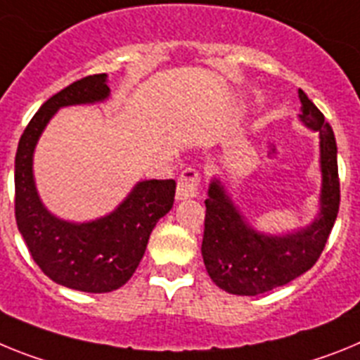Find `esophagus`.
Wrapping results in <instances>:
<instances>
[{"mask_svg":"<svg viewBox=\"0 0 360 360\" xmlns=\"http://www.w3.org/2000/svg\"><path fill=\"white\" fill-rule=\"evenodd\" d=\"M198 186H199V174L193 168H186L179 176L177 181V190L176 198L177 201H184V199H192L198 195Z\"/></svg>","mask_w":360,"mask_h":360,"instance_id":"34e87169","label":"esophagus"}]
</instances>
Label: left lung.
<instances>
[{
    "instance_id": "1",
    "label": "left lung",
    "mask_w": 360,
    "mask_h": 360,
    "mask_svg": "<svg viewBox=\"0 0 360 360\" xmlns=\"http://www.w3.org/2000/svg\"><path fill=\"white\" fill-rule=\"evenodd\" d=\"M299 121L319 134L321 193L319 214L308 226L288 233L255 230L214 177L205 201V236L201 254L210 279L233 295H259L284 286L310 270L323 254L340 202L337 143L323 112L299 89Z\"/></svg>"
}]
</instances>
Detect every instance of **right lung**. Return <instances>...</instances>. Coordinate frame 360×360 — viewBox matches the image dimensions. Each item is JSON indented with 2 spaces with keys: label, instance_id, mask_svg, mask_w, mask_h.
<instances>
[{
  "label": "right lung",
  "instance_id": "add662e5",
  "mask_svg": "<svg viewBox=\"0 0 360 360\" xmlns=\"http://www.w3.org/2000/svg\"><path fill=\"white\" fill-rule=\"evenodd\" d=\"M106 74L86 76L43 103L25 128L14 165L15 223L30 255L54 283L89 293L112 292L132 277L176 195L174 179L139 181L114 212L86 223L65 221L43 205L34 179V150L43 130L63 106L106 101Z\"/></svg>",
  "mask_w": 360,
  "mask_h": 360
}]
</instances>
